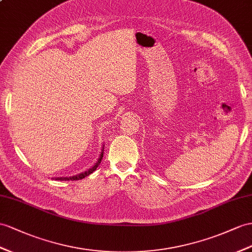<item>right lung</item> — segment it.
<instances>
[{
    "mask_svg": "<svg viewBox=\"0 0 252 252\" xmlns=\"http://www.w3.org/2000/svg\"><path fill=\"white\" fill-rule=\"evenodd\" d=\"M103 149H104V148H103ZM103 149H102V152H101V154H100V158H98V162H96L95 164H94V166H93L92 168L90 169H88V170H86V171H84V172H82V173H80V175H76V176H73V177H62V178H55V180H59V181H76V180H82V179H84L85 177H87V176H89L90 173H93L95 169H96V167H98L99 165H100V163H101V159H102V158H103Z\"/></svg>",
    "mask_w": 252,
    "mask_h": 252,
    "instance_id": "obj_1",
    "label": "right lung"
}]
</instances>
